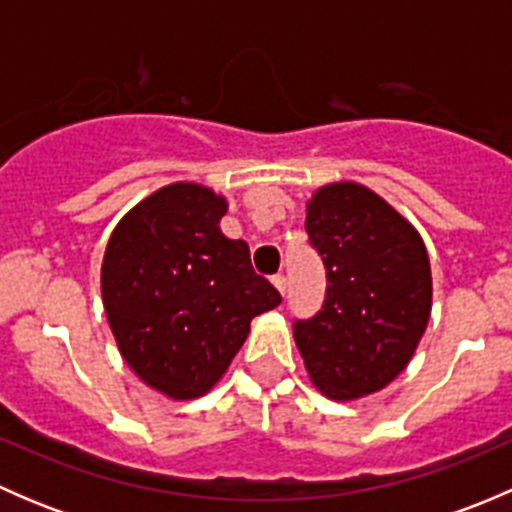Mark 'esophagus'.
I'll list each match as a JSON object with an SVG mask.
<instances>
[{
  "instance_id": "34e87169",
  "label": "esophagus",
  "mask_w": 512,
  "mask_h": 512,
  "mask_svg": "<svg viewBox=\"0 0 512 512\" xmlns=\"http://www.w3.org/2000/svg\"><path fill=\"white\" fill-rule=\"evenodd\" d=\"M272 285L277 287V292L285 294V289H287V277H285V275H275V277H272Z\"/></svg>"
}]
</instances>
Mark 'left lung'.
<instances>
[{
	"label": "left lung",
	"instance_id": "left-lung-1",
	"mask_svg": "<svg viewBox=\"0 0 512 512\" xmlns=\"http://www.w3.org/2000/svg\"><path fill=\"white\" fill-rule=\"evenodd\" d=\"M304 227L329 282L322 312L294 324L309 381L332 401L376 394L409 366L426 332V245L399 210L352 180L314 190Z\"/></svg>",
	"mask_w": 512,
	"mask_h": 512
}]
</instances>
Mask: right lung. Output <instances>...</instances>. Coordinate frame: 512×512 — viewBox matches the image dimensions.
I'll return each mask as SVG.
<instances>
[{
    "label": "right lung",
    "mask_w": 512,
    "mask_h": 512,
    "mask_svg": "<svg viewBox=\"0 0 512 512\" xmlns=\"http://www.w3.org/2000/svg\"><path fill=\"white\" fill-rule=\"evenodd\" d=\"M227 198L178 180L133 205L108 237L101 297L133 374L173 401L205 396L250 334L282 302L255 275L245 240L220 230Z\"/></svg>",
    "instance_id": "1"
}]
</instances>
